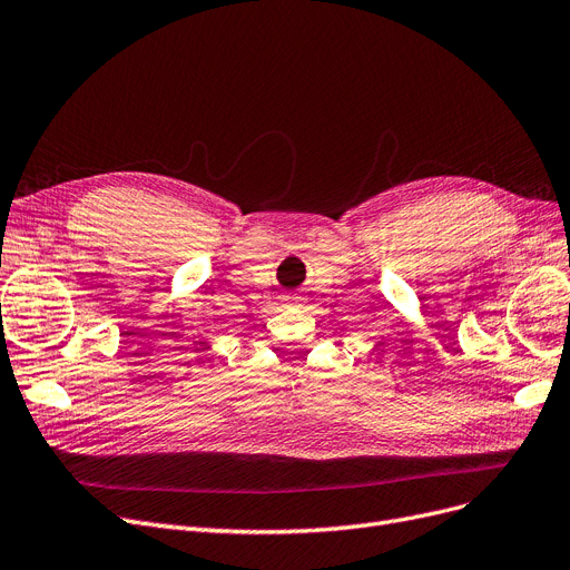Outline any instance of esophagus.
Wrapping results in <instances>:
<instances>
[{
    "instance_id": "obj_1",
    "label": "esophagus",
    "mask_w": 570,
    "mask_h": 570,
    "mask_svg": "<svg viewBox=\"0 0 570 570\" xmlns=\"http://www.w3.org/2000/svg\"><path fill=\"white\" fill-rule=\"evenodd\" d=\"M283 304H285L287 308H292V306H302V297H297V294H285V297H283Z\"/></svg>"
}]
</instances>
